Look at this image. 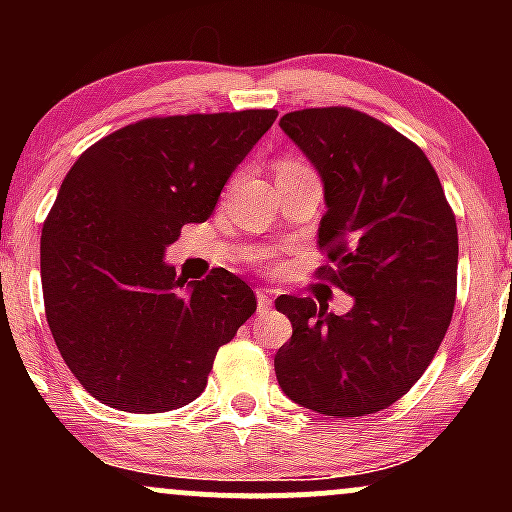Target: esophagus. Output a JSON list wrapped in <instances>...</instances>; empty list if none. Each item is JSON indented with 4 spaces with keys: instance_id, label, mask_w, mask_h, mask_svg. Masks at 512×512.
<instances>
[{
    "instance_id": "1",
    "label": "esophagus",
    "mask_w": 512,
    "mask_h": 512,
    "mask_svg": "<svg viewBox=\"0 0 512 512\" xmlns=\"http://www.w3.org/2000/svg\"><path fill=\"white\" fill-rule=\"evenodd\" d=\"M257 305H260V310L272 308V296H269V291H264V289L257 291Z\"/></svg>"
}]
</instances>
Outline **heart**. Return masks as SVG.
<instances>
[{"instance_id": "heart-1", "label": "heart", "mask_w": 512, "mask_h": 512, "mask_svg": "<svg viewBox=\"0 0 512 512\" xmlns=\"http://www.w3.org/2000/svg\"><path fill=\"white\" fill-rule=\"evenodd\" d=\"M301 168H310L308 163H303V161H298V158H284V161L279 163V170H301Z\"/></svg>"}]
</instances>
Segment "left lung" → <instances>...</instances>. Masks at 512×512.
<instances>
[{
	"label": "left lung",
	"mask_w": 512,
	"mask_h": 512,
	"mask_svg": "<svg viewBox=\"0 0 512 512\" xmlns=\"http://www.w3.org/2000/svg\"><path fill=\"white\" fill-rule=\"evenodd\" d=\"M325 182L317 279L354 296L346 315L279 296L291 339L276 351L281 390L317 414L349 419L395 404L424 375L457 296V223L421 146L346 105L281 117Z\"/></svg>",
	"instance_id": "1"
}]
</instances>
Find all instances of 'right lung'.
Listing matches in <instances>:
<instances>
[{"instance_id": "obj_1", "label": "right lung", "mask_w": 512, "mask_h": 512, "mask_svg": "<svg viewBox=\"0 0 512 512\" xmlns=\"http://www.w3.org/2000/svg\"><path fill=\"white\" fill-rule=\"evenodd\" d=\"M276 110L146 117L76 158L43 223L45 317L74 378L132 414L180 409L207 387L216 351L257 310L228 269L182 291L163 262L202 223Z\"/></svg>"}]
</instances>
